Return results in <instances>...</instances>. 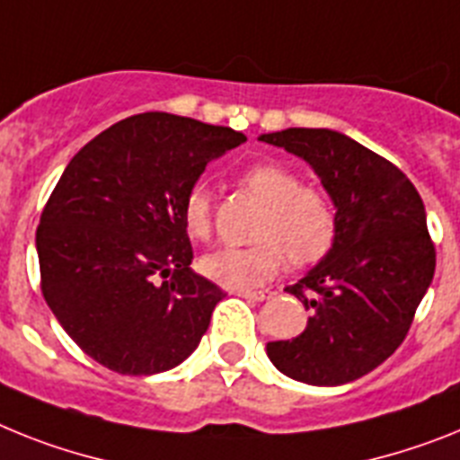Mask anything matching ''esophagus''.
Here are the masks:
<instances>
[{"label":"esophagus","mask_w":460,"mask_h":460,"mask_svg":"<svg viewBox=\"0 0 460 460\" xmlns=\"http://www.w3.org/2000/svg\"><path fill=\"white\" fill-rule=\"evenodd\" d=\"M234 295L243 296V299H250V302H264L271 296V292H252V289H236Z\"/></svg>","instance_id":"34e87169"}]
</instances>
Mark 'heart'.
<instances>
[{
	"label": "heart",
	"mask_w": 460,
	"mask_h": 460,
	"mask_svg": "<svg viewBox=\"0 0 460 460\" xmlns=\"http://www.w3.org/2000/svg\"><path fill=\"white\" fill-rule=\"evenodd\" d=\"M241 184L264 203L254 231L260 241L206 254L200 269L210 280L229 289H252L269 283L288 257L292 264L308 266L330 252L337 241V212L323 191L302 187L295 172L271 161L245 168ZM182 222L191 238L210 236V196L203 187H194L184 199Z\"/></svg>",
	"instance_id": "obj_1"
}]
</instances>
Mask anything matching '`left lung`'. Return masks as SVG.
I'll return each mask as SVG.
<instances>
[{"label": "left lung", "instance_id": "obj_1", "mask_svg": "<svg viewBox=\"0 0 460 460\" xmlns=\"http://www.w3.org/2000/svg\"><path fill=\"white\" fill-rule=\"evenodd\" d=\"M260 140L304 158L337 210L332 250L288 288L311 311L306 330L269 341L266 355L308 385L360 379L404 341L433 283L423 200L400 168L339 130L285 128Z\"/></svg>", "mask_w": 460, "mask_h": 460}]
</instances>
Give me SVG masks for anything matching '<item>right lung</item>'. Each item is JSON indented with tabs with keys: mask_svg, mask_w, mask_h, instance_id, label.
Returning a JSON list of instances; mask_svg holds the SVG:
<instances>
[{
	"mask_svg": "<svg viewBox=\"0 0 460 460\" xmlns=\"http://www.w3.org/2000/svg\"><path fill=\"white\" fill-rule=\"evenodd\" d=\"M243 142L226 126L146 111L67 164L37 229L41 292L102 367L168 372L200 343L224 292L189 266L182 206L206 165Z\"/></svg>",
	"mask_w": 460,
	"mask_h": 460,
	"instance_id": "1",
	"label": "right lung"
}]
</instances>
